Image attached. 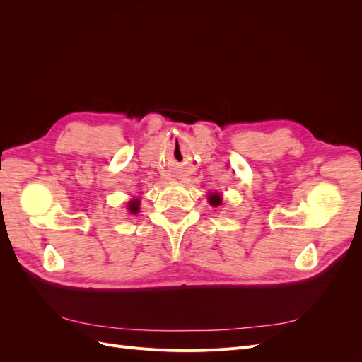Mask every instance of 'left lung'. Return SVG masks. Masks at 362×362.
Listing matches in <instances>:
<instances>
[{"label":"left lung","instance_id":"obj_1","mask_svg":"<svg viewBox=\"0 0 362 362\" xmlns=\"http://www.w3.org/2000/svg\"><path fill=\"white\" fill-rule=\"evenodd\" d=\"M208 201H210V204L213 205V206H218L222 204V198H221V194H217V193H213V194H210V198H208Z\"/></svg>","mask_w":362,"mask_h":362}]
</instances>
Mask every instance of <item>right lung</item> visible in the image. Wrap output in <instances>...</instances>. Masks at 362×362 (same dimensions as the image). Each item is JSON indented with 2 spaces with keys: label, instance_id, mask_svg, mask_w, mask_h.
I'll return each instance as SVG.
<instances>
[{
  "label": "right lung",
  "instance_id": "right-lung-1",
  "mask_svg": "<svg viewBox=\"0 0 362 362\" xmlns=\"http://www.w3.org/2000/svg\"><path fill=\"white\" fill-rule=\"evenodd\" d=\"M139 205H140V201L139 199H134V201H131L129 204H128V210L131 211V213H139Z\"/></svg>",
  "mask_w": 362,
  "mask_h": 362
}]
</instances>
